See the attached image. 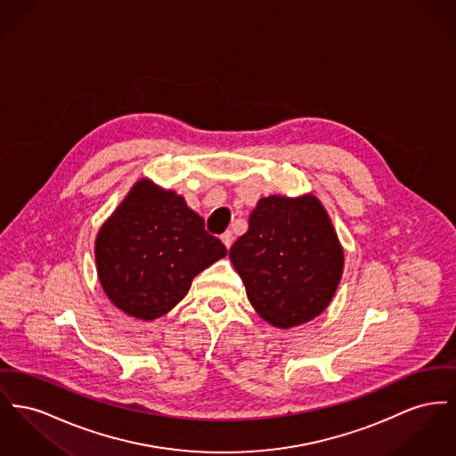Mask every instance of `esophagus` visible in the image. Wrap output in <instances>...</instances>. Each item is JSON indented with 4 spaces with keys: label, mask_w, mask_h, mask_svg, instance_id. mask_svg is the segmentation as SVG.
<instances>
[{
    "label": "esophagus",
    "mask_w": 456,
    "mask_h": 456,
    "mask_svg": "<svg viewBox=\"0 0 456 456\" xmlns=\"http://www.w3.org/2000/svg\"><path fill=\"white\" fill-rule=\"evenodd\" d=\"M220 240H222V242L225 244V248L229 249V248L232 246V242H234V236H232V232H231V231H227V232H224V234L220 236Z\"/></svg>",
    "instance_id": "1"
}]
</instances>
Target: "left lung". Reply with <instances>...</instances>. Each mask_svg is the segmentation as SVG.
<instances>
[{"label":"left lung","mask_w":456,"mask_h":456,"mask_svg":"<svg viewBox=\"0 0 456 456\" xmlns=\"http://www.w3.org/2000/svg\"><path fill=\"white\" fill-rule=\"evenodd\" d=\"M229 258L255 312L279 329L319 317L336 295L345 268L330 216L312 192L260 198Z\"/></svg>","instance_id":"obj_1"}]
</instances>
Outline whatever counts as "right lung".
Segmentation results:
<instances>
[{
    "instance_id": "add662e5",
    "label": "right lung",
    "mask_w": 456,
    "mask_h": 456,
    "mask_svg": "<svg viewBox=\"0 0 456 456\" xmlns=\"http://www.w3.org/2000/svg\"><path fill=\"white\" fill-rule=\"evenodd\" d=\"M227 255L175 191L139 179L94 241L100 284L129 317L155 321L188 295L192 279Z\"/></svg>"
}]
</instances>
